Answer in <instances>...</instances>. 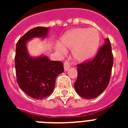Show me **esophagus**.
I'll return each mask as SVG.
<instances>
[{
  "instance_id": "1",
  "label": "esophagus",
  "mask_w": 128,
  "mask_h": 128,
  "mask_svg": "<svg viewBox=\"0 0 128 128\" xmlns=\"http://www.w3.org/2000/svg\"><path fill=\"white\" fill-rule=\"evenodd\" d=\"M70 68V64L68 61H65L64 63V71H68V69Z\"/></svg>"
}]
</instances>
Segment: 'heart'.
<instances>
[{
  "label": "heart",
  "instance_id": "obj_1",
  "mask_svg": "<svg viewBox=\"0 0 128 128\" xmlns=\"http://www.w3.org/2000/svg\"><path fill=\"white\" fill-rule=\"evenodd\" d=\"M100 42L98 31L95 28H77L68 31L60 38L56 50L64 52L65 48L72 50L73 57L77 62L91 60L98 52Z\"/></svg>",
  "mask_w": 128,
  "mask_h": 128
}]
</instances>
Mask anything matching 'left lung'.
<instances>
[{"instance_id":"left-lung-1","label":"left lung","mask_w":128,"mask_h":128,"mask_svg":"<svg viewBox=\"0 0 128 128\" xmlns=\"http://www.w3.org/2000/svg\"><path fill=\"white\" fill-rule=\"evenodd\" d=\"M113 63L111 44L106 38L93 60L77 65L74 88L78 95L88 100L100 95L109 84Z\"/></svg>"}]
</instances>
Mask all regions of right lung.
<instances>
[{
	"label": "right lung",
	"instance_id": "obj_1",
	"mask_svg": "<svg viewBox=\"0 0 128 128\" xmlns=\"http://www.w3.org/2000/svg\"><path fill=\"white\" fill-rule=\"evenodd\" d=\"M49 27H36L28 31L19 39L16 46L15 68L17 82L30 97L42 100L52 93L57 76L64 72L60 61L50 60L46 56H31L26 44L34 38H45Z\"/></svg>",
	"mask_w": 128,
	"mask_h": 128
}]
</instances>
